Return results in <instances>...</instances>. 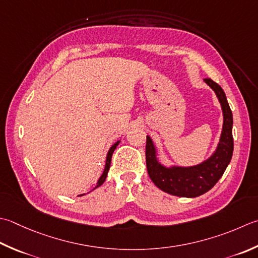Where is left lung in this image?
<instances>
[{"instance_id": "8db88e82", "label": "left lung", "mask_w": 258, "mask_h": 258, "mask_svg": "<svg viewBox=\"0 0 258 258\" xmlns=\"http://www.w3.org/2000/svg\"><path fill=\"white\" fill-rule=\"evenodd\" d=\"M205 83L214 90L223 110V130L216 150L208 159L191 166L165 165L158 158V149L152 139L146 136V168L153 183L164 192L184 198H196L206 194L218 182L228 166L234 151L233 113L226 94L210 78Z\"/></svg>"}]
</instances>
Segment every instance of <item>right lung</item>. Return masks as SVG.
<instances>
[{"mask_svg": "<svg viewBox=\"0 0 258 258\" xmlns=\"http://www.w3.org/2000/svg\"><path fill=\"white\" fill-rule=\"evenodd\" d=\"M119 142H120V141H117V142L114 143L112 146H110V149L108 150L107 156H106V163H105L104 172H103V174H102V175H100V178L98 179V181H97V185L95 186V189H96V188H98V186H100V185H102V184L105 182L106 176H107L108 170H109V168H110V161H112V155H113V153H114V151H115V149H116V146H117V145L119 144ZM80 196H83V195H80Z\"/></svg>", "mask_w": 258, "mask_h": 258, "instance_id": "right-lung-1", "label": "right lung"}]
</instances>
